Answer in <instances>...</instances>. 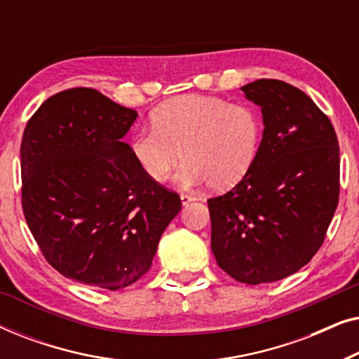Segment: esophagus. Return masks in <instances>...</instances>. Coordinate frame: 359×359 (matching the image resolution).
Instances as JSON below:
<instances>
[{
    "mask_svg": "<svg viewBox=\"0 0 359 359\" xmlns=\"http://www.w3.org/2000/svg\"><path fill=\"white\" fill-rule=\"evenodd\" d=\"M191 201H194V196H193V194H188V193H181V203H183V205L189 204Z\"/></svg>",
    "mask_w": 359,
    "mask_h": 359,
    "instance_id": "34e87169",
    "label": "esophagus"
}]
</instances>
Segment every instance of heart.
<instances>
[{
    "label": "heart",
    "mask_w": 359,
    "mask_h": 359,
    "mask_svg": "<svg viewBox=\"0 0 359 359\" xmlns=\"http://www.w3.org/2000/svg\"><path fill=\"white\" fill-rule=\"evenodd\" d=\"M262 140L263 119L253 106L184 95L151 112L150 129L132 134L130 151L154 181H165L184 156L178 175L184 186L209 181L214 189H227L252 168Z\"/></svg>",
    "instance_id": "1"
}]
</instances>
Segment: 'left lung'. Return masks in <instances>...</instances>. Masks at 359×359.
I'll return each mask as SVG.
<instances>
[{"label": "left lung", "instance_id": "left-lung-1", "mask_svg": "<svg viewBox=\"0 0 359 359\" xmlns=\"http://www.w3.org/2000/svg\"><path fill=\"white\" fill-rule=\"evenodd\" d=\"M262 106L263 140L247 175L208 201L217 264L245 284L274 283L311 262L340 196V147L327 114L281 80L242 86Z\"/></svg>", "mask_w": 359, "mask_h": 359}]
</instances>
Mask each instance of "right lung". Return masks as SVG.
Listing matches in <instances>:
<instances>
[{"label":"right lung","instance_id":"add662e5","mask_svg":"<svg viewBox=\"0 0 359 359\" xmlns=\"http://www.w3.org/2000/svg\"><path fill=\"white\" fill-rule=\"evenodd\" d=\"M137 112L93 88L42 102L21 142V199L43 258L65 278L127 287L151 266L180 194L150 180L122 142Z\"/></svg>","mask_w":359,"mask_h":359}]
</instances>
